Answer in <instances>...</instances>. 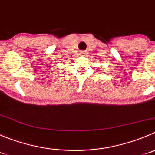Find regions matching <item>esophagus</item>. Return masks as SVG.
I'll return each instance as SVG.
<instances>
[{"mask_svg":"<svg viewBox=\"0 0 155 155\" xmlns=\"http://www.w3.org/2000/svg\"><path fill=\"white\" fill-rule=\"evenodd\" d=\"M86 51H80V54H82V55H85L86 54Z\"/></svg>","mask_w":155,"mask_h":155,"instance_id":"34e87169","label":"esophagus"}]
</instances>
